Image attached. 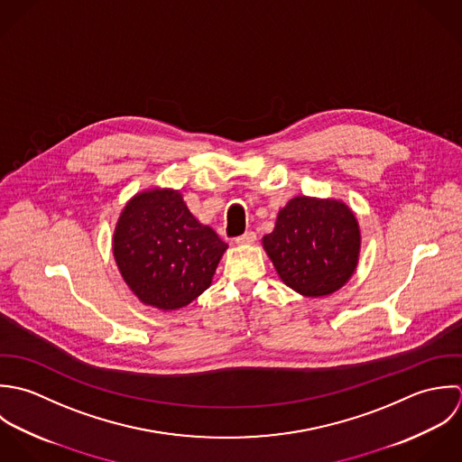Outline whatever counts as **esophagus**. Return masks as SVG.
I'll use <instances>...</instances> for the list:
<instances>
[{
    "label": "esophagus",
    "mask_w": 462,
    "mask_h": 462,
    "mask_svg": "<svg viewBox=\"0 0 462 462\" xmlns=\"http://www.w3.org/2000/svg\"><path fill=\"white\" fill-rule=\"evenodd\" d=\"M255 239H257L255 232H245L243 236H239V237L236 239V243H237V245H254Z\"/></svg>",
    "instance_id": "esophagus-1"
}]
</instances>
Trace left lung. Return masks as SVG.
<instances>
[{"label":"left lung","instance_id":"left-lung-1","mask_svg":"<svg viewBox=\"0 0 462 462\" xmlns=\"http://www.w3.org/2000/svg\"><path fill=\"white\" fill-rule=\"evenodd\" d=\"M263 246L285 285L318 298L336 292L354 275L361 230L346 203L296 196L278 212Z\"/></svg>","mask_w":462,"mask_h":462}]
</instances>
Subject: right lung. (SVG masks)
Segmentation results:
<instances>
[{
  "label": "right lung",
  "instance_id": "add662e5",
  "mask_svg": "<svg viewBox=\"0 0 462 462\" xmlns=\"http://www.w3.org/2000/svg\"><path fill=\"white\" fill-rule=\"evenodd\" d=\"M226 248L189 212L180 190L159 187L125 205L112 237L121 277L143 303L161 310L196 300L210 285Z\"/></svg>",
  "mask_w": 462,
  "mask_h": 462
}]
</instances>
